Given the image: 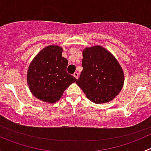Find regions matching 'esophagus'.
Here are the masks:
<instances>
[{"label":"esophagus","instance_id":"esophagus-1","mask_svg":"<svg viewBox=\"0 0 151 151\" xmlns=\"http://www.w3.org/2000/svg\"><path fill=\"white\" fill-rule=\"evenodd\" d=\"M74 77H75L76 79H77L79 77V74L77 72H74Z\"/></svg>","mask_w":151,"mask_h":151}]
</instances>
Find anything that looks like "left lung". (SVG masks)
<instances>
[{
	"instance_id": "obj_1",
	"label": "left lung",
	"mask_w": 151,
	"mask_h": 151,
	"mask_svg": "<svg viewBox=\"0 0 151 151\" xmlns=\"http://www.w3.org/2000/svg\"><path fill=\"white\" fill-rule=\"evenodd\" d=\"M83 57V69L76 83L96 104L112 101L124 83V74L118 60L99 45L85 48Z\"/></svg>"
}]
</instances>
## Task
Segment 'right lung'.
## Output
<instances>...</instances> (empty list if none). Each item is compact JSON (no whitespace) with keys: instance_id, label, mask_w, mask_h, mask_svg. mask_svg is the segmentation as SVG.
Wrapping results in <instances>:
<instances>
[{"instance_id":"obj_1","label":"right lung","mask_w":151,"mask_h":151,"mask_svg":"<svg viewBox=\"0 0 151 151\" xmlns=\"http://www.w3.org/2000/svg\"><path fill=\"white\" fill-rule=\"evenodd\" d=\"M62 47L50 45L41 50L28 67L27 81L30 92L41 101L55 103L65 90L77 81L66 72L68 60Z\"/></svg>"}]
</instances>
